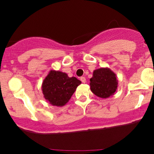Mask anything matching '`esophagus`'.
Wrapping results in <instances>:
<instances>
[{
	"label": "esophagus",
	"instance_id": "esophagus-1",
	"mask_svg": "<svg viewBox=\"0 0 154 154\" xmlns=\"http://www.w3.org/2000/svg\"><path fill=\"white\" fill-rule=\"evenodd\" d=\"M80 80L82 81V83H85V82H86V78H85V77H80Z\"/></svg>",
	"mask_w": 154,
	"mask_h": 154
}]
</instances>
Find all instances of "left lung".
Returning <instances> with one entry per match:
<instances>
[{"label":"left lung","mask_w":154,"mask_h":154,"mask_svg":"<svg viewBox=\"0 0 154 154\" xmlns=\"http://www.w3.org/2000/svg\"><path fill=\"white\" fill-rule=\"evenodd\" d=\"M90 81V90L101 98H108L113 95L118 88L116 75L108 67L94 70Z\"/></svg>","instance_id":"1"}]
</instances>
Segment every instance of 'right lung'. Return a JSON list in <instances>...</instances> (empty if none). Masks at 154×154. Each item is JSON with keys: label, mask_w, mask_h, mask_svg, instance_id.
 <instances>
[{"label": "right lung", "mask_w": 154, "mask_h": 154, "mask_svg": "<svg viewBox=\"0 0 154 154\" xmlns=\"http://www.w3.org/2000/svg\"><path fill=\"white\" fill-rule=\"evenodd\" d=\"M81 83L76 77H69L64 72L51 70L42 82V90L48 103L62 107L69 102Z\"/></svg>", "instance_id": "1"}]
</instances>
